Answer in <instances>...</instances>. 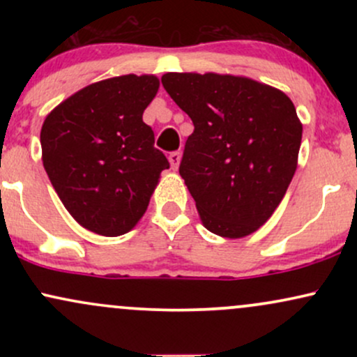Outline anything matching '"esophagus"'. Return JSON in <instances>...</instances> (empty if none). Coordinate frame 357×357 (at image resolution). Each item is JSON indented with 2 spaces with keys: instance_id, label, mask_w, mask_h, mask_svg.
<instances>
[{
  "instance_id": "1",
  "label": "esophagus",
  "mask_w": 357,
  "mask_h": 357,
  "mask_svg": "<svg viewBox=\"0 0 357 357\" xmlns=\"http://www.w3.org/2000/svg\"><path fill=\"white\" fill-rule=\"evenodd\" d=\"M179 162H181V153L179 151H174V153L169 154V165L173 169H178Z\"/></svg>"
}]
</instances>
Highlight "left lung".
Listing matches in <instances>:
<instances>
[{"label":"left lung","instance_id":"obj_1","mask_svg":"<svg viewBox=\"0 0 357 357\" xmlns=\"http://www.w3.org/2000/svg\"><path fill=\"white\" fill-rule=\"evenodd\" d=\"M191 117L179 174L206 230L252 235L273 215L297 169L302 122L282 90L230 73L161 77Z\"/></svg>","mask_w":357,"mask_h":357}]
</instances>
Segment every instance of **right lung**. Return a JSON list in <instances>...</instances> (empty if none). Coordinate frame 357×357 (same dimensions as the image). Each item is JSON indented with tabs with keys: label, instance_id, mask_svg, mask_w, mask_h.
<instances>
[{
	"label": "right lung",
	"instance_id": "1",
	"mask_svg": "<svg viewBox=\"0 0 357 357\" xmlns=\"http://www.w3.org/2000/svg\"><path fill=\"white\" fill-rule=\"evenodd\" d=\"M158 90L155 75L112 77L80 89L45 117L43 167L63 206L89 231L132 230L169 167L142 121Z\"/></svg>",
	"mask_w": 357,
	"mask_h": 357
}]
</instances>
